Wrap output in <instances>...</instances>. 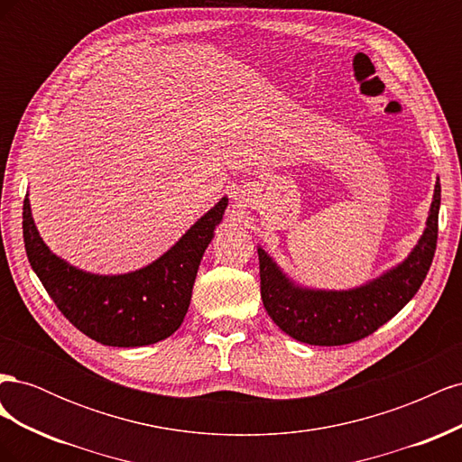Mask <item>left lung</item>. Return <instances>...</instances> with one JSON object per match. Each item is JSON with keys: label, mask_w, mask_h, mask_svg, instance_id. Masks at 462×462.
Here are the masks:
<instances>
[{"label": "left lung", "mask_w": 462, "mask_h": 462, "mask_svg": "<svg viewBox=\"0 0 462 462\" xmlns=\"http://www.w3.org/2000/svg\"><path fill=\"white\" fill-rule=\"evenodd\" d=\"M439 180L420 241L395 268L366 285L348 291L299 287L282 272L265 250L258 248L260 292L263 309L292 339L309 345L335 346L368 337L393 318L420 289L438 245Z\"/></svg>", "instance_id": "8db88e82"}]
</instances>
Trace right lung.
<instances>
[{
	"instance_id": "obj_1",
	"label": "right lung",
	"mask_w": 462,
	"mask_h": 462,
	"mask_svg": "<svg viewBox=\"0 0 462 462\" xmlns=\"http://www.w3.org/2000/svg\"><path fill=\"white\" fill-rule=\"evenodd\" d=\"M227 199L223 197L163 256L143 270L97 275L67 263L42 241L31 202L23 204L26 256L48 295L71 324L109 346H143L173 335L189 310L204 250L214 239Z\"/></svg>"
}]
</instances>
